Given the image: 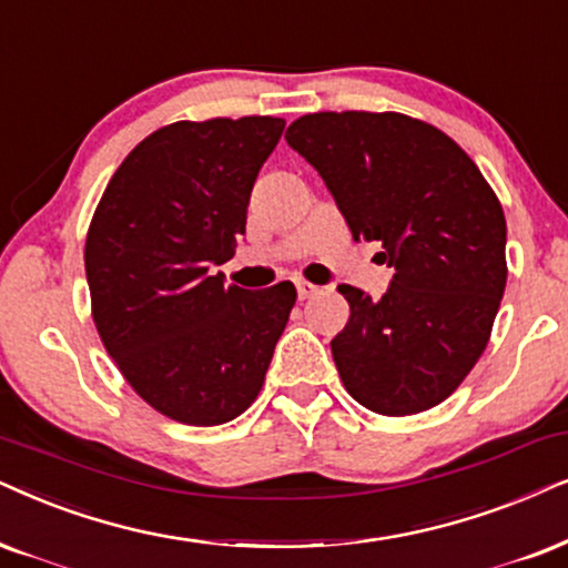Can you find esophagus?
I'll return each instance as SVG.
<instances>
[{
  "label": "esophagus",
  "instance_id": "obj_1",
  "mask_svg": "<svg viewBox=\"0 0 568 568\" xmlns=\"http://www.w3.org/2000/svg\"><path fill=\"white\" fill-rule=\"evenodd\" d=\"M320 288L317 285H312V283H306V280H296V293H298V298L304 301V298H312L314 293H317Z\"/></svg>",
  "mask_w": 568,
  "mask_h": 568
}]
</instances>
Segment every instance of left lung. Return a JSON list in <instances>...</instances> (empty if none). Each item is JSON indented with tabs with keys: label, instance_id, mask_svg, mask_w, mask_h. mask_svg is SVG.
I'll return each mask as SVG.
<instances>
[{
	"label": "left lung",
	"instance_id": "left-lung-1",
	"mask_svg": "<svg viewBox=\"0 0 568 568\" xmlns=\"http://www.w3.org/2000/svg\"><path fill=\"white\" fill-rule=\"evenodd\" d=\"M354 241L396 270L375 301L337 285L348 325L329 341L343 385L377 414L427 412L483 356L506 291V217L454 139L398 112H317L288 128Z\"/></svg>",
	"mask_w": 568,
	"mask_h": 568
}]
</instances>
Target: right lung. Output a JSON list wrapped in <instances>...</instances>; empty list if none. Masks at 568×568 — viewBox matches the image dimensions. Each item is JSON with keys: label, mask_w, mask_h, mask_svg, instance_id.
<instances>
[{"label": "right lung", "mask_w": 568, "mask_h": 568, "mask_svg": "<svg viewBox=\"0 0 568 568\" xmlns=\"http://www.w3.org/2000/svg\"><path fill=\"white\" fill-rule=\"evenodd\" d=\"M283 128L280 118L160 128L93 212L85 280L106 354L183 425H222L254 404L296 304L293 283L246 291L214 272L246 233L251 189Z\"/></svg>", "instance_id": "1"}]
</instances>
